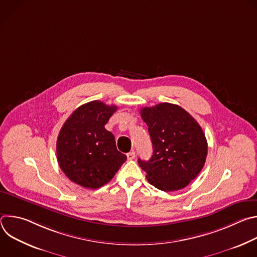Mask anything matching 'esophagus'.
<instances>
[{"label":"esophagus","instance_id":"34e87169","mask_svg":"<svg viewBox=\"0 0 257 257\" xmlns=\"http://www.w3.org/2000/svg\"><path fill=\"white\" fill-rule=\"evenodd\" d=\"M127 159H128V161L134 160V159H135V153H134V152L128 153V154H127Z\"/></svg>","mask_w":257,"mask_h":257}]
</instances>
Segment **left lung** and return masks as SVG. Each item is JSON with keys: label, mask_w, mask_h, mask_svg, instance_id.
<instances>
[{"label": "left lung", "mask_w": 257, "mask_h": 257, "mask_svg": "<svg viewBox=\"0 0 257 257\" xmlns=\"http://www.w3.org/2000/svg\"><path fill=\"white\" fill-rule=\"evenodd\" d=\"M140 115L154 149L151 160L138 159L146 179L167 192L186 187L205 164L207 141L201 127L184 108L169 102L142 107Z\"/></svg>", "instance_id": "obj_1"}]
</instances>
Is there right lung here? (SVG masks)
<instances>
[{
  "instance_id": "right-lung-1",
  "label": "right lung",
  "mask_w": 257,
  "mask_h": 257,
  "mask_svg": "<svg viewBox=\"0 0 257 257\" xmlns=\"http://www.w3.org/2000/svg\"><path fill=\"white\" fill-rule=\"evenodd\" d=\"M116 105L99 100L77 107L64 123L57 139V160L76 184L96 189L111 181L127 157L117 150L115 137L104 125Z\"/></svg>"
}]
</instances>
